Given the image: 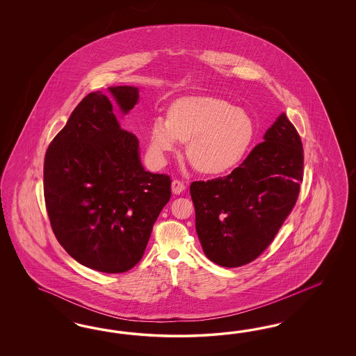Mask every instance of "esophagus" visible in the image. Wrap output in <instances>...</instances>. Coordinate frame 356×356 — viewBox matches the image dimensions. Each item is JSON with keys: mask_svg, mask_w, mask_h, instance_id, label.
I'll return each instance as SVG.
<instances>
[{"mask_svg": "<svg viewBox=\"0 0 356 356\" xmlns=\"http://www.w3.org/2000/svg\"><path fill=\"white\" fill-rule=\"evenodd\" d=\"M171 189H172L173 194L183 193L185 191V184L180 181V180H173L172 184H171Z\"/></svg>", "mask_w": 356, "mask_h": 356, "instance_id": "esophagus-1", "label": "esophagus"}]
</instances>
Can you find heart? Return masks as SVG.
I'll return each instance as SVG.
<instances>
[{"instance_id": "1", "label": "heart", "mask_w": 356, "mask_h": 356, "mask_svg": "<svg viewBox=\"0 0 356 356\" xmlns=\"http://www.w3.org/2000/svg\"><path fill=\"white\" fill-rule=\"evenodd\" d=\"M256 134L248 113L220 97L193 95L177 99L170 118L152 120L149 151L155 164L186 143V156L201 172L219 175L236 167L247 155Z\"/></svg>"}]
</instances>
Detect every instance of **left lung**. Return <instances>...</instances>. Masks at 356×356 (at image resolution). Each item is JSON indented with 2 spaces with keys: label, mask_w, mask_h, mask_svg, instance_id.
<instances>
[{
  "label": "left lung",
  "mask_w": 356,
  "mask_h": 356,
  "mask_svg": "<svg viewBox=\"0 0 356 356\" xmlns=\"http://www.w3.org/2000/svg\"><path fill=\"white\" fill-rule=\"evenodd\" d=\"M302 162L300 137L282 113L228 176L192 183L195 231L206 257L225 268L257 259L296 204Z\"/></svg>",
  "instance_id": "obj_1"
}]
</instances>
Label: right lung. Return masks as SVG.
<instances>
[{
	"instance_id": "obj_1",
	"label": "right lung",
	"mask_w": 356,
	"mask_h": 356,
	"mask_svg": "<svg viewBox=\"0 0 356 356\" xmlns=\"http://www.w3.org/2000/svg\"><path fill=\"white\" fill-rule=\"evenodd\" d=\"M122 115L134 86L108 87ZM44 198L54 236L81 265L125 273L140 262L152 226L171 198L167 175L145 171L138 138L121 129L102 91L82 99L44 159Z\"/></svg>"
}]
</instances>
